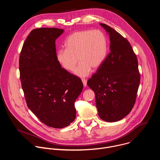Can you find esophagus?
I'll use <instances>...</instances> for the list:
<instances>
[{
    "mask_svg": "<svg viewBox=\"0 0 160 160\" xmlns=\"http://www.w3.org/2000/svg\"><path fill=\"white\" fill-rule=\"evenodd\" d=\"M82 82H83V86H84V87H86V86H87V80H86V79H82Z\"/></svg>",
    "mask_w": 160,
    "mask_h": 160,
    "instance_id": "esophagus-1",
    "label": "esophagus"
}]
</instances>
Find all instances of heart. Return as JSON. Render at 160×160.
Wrapping results in <instances>:
<instances>
[{
    "instance_id": "obj_1",
    "label": "heart",
    "mask_w": 160,
    "mask_h": 160,
    "mask_svg": "<svg viewBox=\"0 0 160 160\" xmlns=\"http://www.w3.org/2000/svg\"><path fill=\"white\" fill-rule=\"evenodd\" d=\"M65 47L58 51V61L65 70L73 72L81 61L75 73L82 78L88 76L92 68H98L106 57V38L99 30H82L71 34L65 41Z\"/></svg>"
}]
</instances>
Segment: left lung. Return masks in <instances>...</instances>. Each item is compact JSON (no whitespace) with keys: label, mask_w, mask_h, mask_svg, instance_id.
<instances>
[{"label":"left lung","mask_w":160,"mask_h":160,"mask_svg":"<svg viewBox=\"0 0 160 160\" xmlns=\"http://www.w3.org/2000/svg\"><path fill=\"white\" fill-rule=\"evenodd\" d=\"M110 52L87 82L96 95L99 117L108 122L125 118L133 108L140 83L138 61L129 42L104 23Z\"/></svg>","instance_id":"obj_1"}]
</instances>
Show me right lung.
<instances>
[{
  "label": "right lung",
  "mask_w": 160,
  "mask_h": 160,
  "mask_svg": "<svg viewBox=\"0 0 160 160\" xmlns=\"http://www.w3.org/2000/svg\"><path fill=\"white\" fill-rule=\"evenodd\" d=\"M63 29L33 30L20 53L21 86L28 108L45 125L62 128L76 118L75 102L82 80L62 68L56 58V40Z\"/></svg>",
  "instance_id": "1"
}]
</instances>
